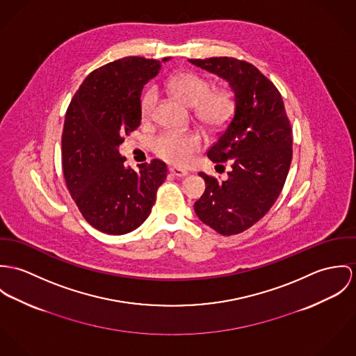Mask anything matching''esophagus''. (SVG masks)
I'll list each match as a JSON object with an SVG mask.
<instances>
[{
    "instance_id": "1",
    "label": "esophagus",
    "mask_w": 356,
    "mask_h": 356,
    "mask_svg": "<svg viewBox=\"0 0 356 356\" xmlns=\"http://www.w3.org/2000/svg\"><path fill=\"white\" fill-rule=\"evenodd\" d=\"M169 172L175 177H186L188 175L187 170H183V169H179V168H169Z\"/></svg>"
}]
</instances>
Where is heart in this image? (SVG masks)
I'll return each instance as SVG.
<instances>
[{"mask_svg":"<svg viewBox=\"0 0 356 356\" xmlns=\"http://www.w3.org/2000/svg\"><path fill=\"white\" fill-rule=\"evenodd\" d=\"M168 87L186 105L195 108L197 120L209 127L217 128L229 119L234 109V98L228 90H214L206 79L193 72H183L169 80ZM159 94L154 88L146 91L140 102L143 119H152L157 106ZM202 146L197 132L165 131L154 140L153 149L159 159L175 165L188 163Z\"/></svg>","mask_w":356,"mask_h":356,"instance_id":"b5f03b06","label":"heart"}]
</instances>
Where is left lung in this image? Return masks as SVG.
Instances as JSON below:
<instances>
[{"instance_id": "1", "label": "left lung", "mask_w": 356, "mask_h": 356, "mask_svg": "<svg viewBox=\"0 0 356 356\" xmlns=\"http://www.w3.org/2000/svg\"><path fill=\"white\" fill-rule=\"evenodd\" d=\"M225 80L234 94V115L207 157L231 161L228 179L206 183L194 204L197 218L216 232L237 235L258 222L275 204L292 159V129L275 84L252 64L231 57L188 60Z\"/></svg>"}]
</instances>
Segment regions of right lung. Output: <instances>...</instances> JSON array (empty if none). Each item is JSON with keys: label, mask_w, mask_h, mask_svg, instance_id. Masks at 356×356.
Instances as JSON below:
<instances>
[{"label": "right lung", "mask_w": 356, "mask_h": 356, "mask_svg": "<svg viewBox=\"0 0 356 356\" xmlns=\"http://www.w3.org/2000/svg\"><path fill=\"white\" fill-rule=\"evenodd\" d=\"M168 60V58H163ZM161 70L157 60L129 56L92 71L74 95L61 138L67 187L86 221L108 235L140 227L166 179L159 159L135 172L120 154L122 135L140 125V95Z\"/></svg>", "instance_id": "add662e5"}]
</instances>
